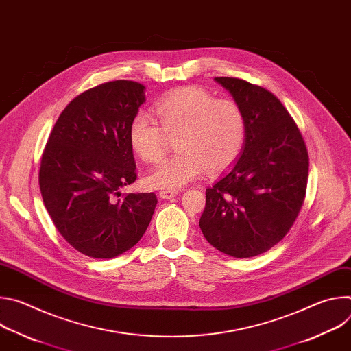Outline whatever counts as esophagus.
Masks as SVG:
<instances>
[{"label": "esophagus", "mask_w": 351, "mask_h": 351, "mask_svg": "<svg viewBox=\"0 0 351 351\" xmlns=\"http://www.w3.org/2000/svg\"><path fill=\"white\" fill-rule=\"evenodd\" d=\"M175 195H178V190H162V191H160V197L162 199H169Z\"/></svg>", "instance_id": "esophagus-1"}]
</instances>
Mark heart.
I'll return each instance as SVG.
<instances>
[{
    "mask_svg": "<svg viewBox=\"0 0 351 351\" xmlns=\"http://www.w3.org/2000/svg\"><path fill=\"white\" fill-rule=\"evenodd\" d=\"M158 121L137 112L129 126V144L145 162L161 158L168 137H176L179 153L160 161L144 182L152 189L178 190L206 171L217 175L230 168L241 154L245 119L230 99H218L210 91L187 86L171 91L156 104Z\"/></svg>",
    "mask_w": 351,
    "mask_h": 351,
    "instance_id": "obj_1",
    "label": "heart"
}]
</instances>
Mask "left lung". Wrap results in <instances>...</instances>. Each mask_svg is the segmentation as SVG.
I'll list each match as a JSON object with an SVG mask.
<instances>
[{
    "instance_id": "obj_1",
    "label": "left lung",
    "mask_w": 351,
    "mask_h": 351,
    "mask_svg": "<svg viewBox=\"0 0 351 351\" xmlns=\"http://www.w3.org/2000/svg\"><path fill=\"white\" fill-rule=\"evenodd\" d=\"M245 119L237 162L206 190L199 228L207 241L234 258L263 254L279 243L303 207L308 152L295 122L264 87L215 77Z\"/></svg>"
}]
</instances>
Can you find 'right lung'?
<instances>
[{
  "label": "right lung",
  "instance_id": "1",
  "mask_svg": "<svg viewBox=\"0 0 351 351\" xmlns=\"http://www.w3.org/2000/svg\"><path fill=\"white\" fill-rule=\"evenodd\" d=\"M144 86L115 80L95 86L65 107L48 137L38 183L61 236L79 253L114 258L143 237L154 193H130L136 175L129 126L145 101Z\"/></svg>",
  "mask_w": 351,
  "mask_h": 351
}]
</instances>
